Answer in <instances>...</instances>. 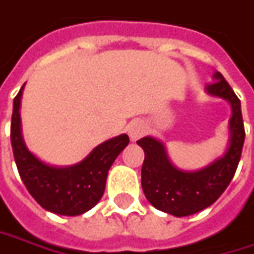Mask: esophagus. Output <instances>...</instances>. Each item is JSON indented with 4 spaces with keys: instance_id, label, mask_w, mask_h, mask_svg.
<instances>
[{
    "instance_id": "1",
    "label": "esophagus",
    "mask_w": 254,
    "mask_h": 254,
    "mask_svg": "<svg viewBox=\"0 0 254 254\" xmlns=\"http://www.w3.org/2000/svg\"><path fill=\"white\" fill-rule=\"evenodd\" d=\"M145 132H146V127L140 121H136V122L130 124V127H129V136H130L132 140L139 139L142 135H145Z\"/></svg>"
}]
</instances>
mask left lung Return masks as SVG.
Returning a JSON list of instances; mask_svg holds the SVG:
<instances>
[{
  "mask_svg": "<svg viewBox=\"0 0 254 254\" xmlns=\"http://www.w3.org/2000/svg\"><path fill=\"white\" fill-rule=\"evenodd\" d=\"M207 92L227 99L232 105L230 145L223 158L197 172H182L172 165L165 148L153 138L139 139L145 152L142 165V189L152 206L169 215L182 217L197 213L215 203L226 190L236 173L245 143V125L240 99L233 92L220 72L215 73V82L207 85Z\"/></svg>",
  "mask_w": 254,
  "mask_h": 254,
  "instance_id": "8db88e82",
  "label": "left lung"
}]
</instances>
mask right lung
Wrapping results in <instances>:
<instances>
[{
	"label": "right lung",
	"instance_id": "obj_1",
	"mask_svg": "<svg viewBox=\"0 0 254 254\" xmlns=\"http://www.w3.org/2000/svg\"><path fill=\"white\" fill-rule=\"evenodd\" d=\"M22 88L14 98L11 118V145L18 173L28 192L44 209L58 215H82L101 200L108 171L129 143V136L124 133L101 143L78 165L69 168L48 166L25 148L21 136L19 102Z\"/></svg>",
	"mask_w": 254,
	"mask_h": 254
}]
</instances>
